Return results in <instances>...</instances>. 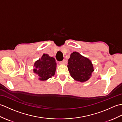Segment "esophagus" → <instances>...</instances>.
<instances>
[{"label": "esophagus", "instance_id": "34e87169", "mask_svg": "<svg viewBox=\"0 0 122 122\" xmlns=\"http://www.w3.org/2000/svg\"><path fill=\"white\" fill-rule=\"evenodd\" d=\"M67 63V61L66 60H63V61L60 62V64H66Z\"/></svg>", "mask_w": 122, "mask_h": 122}]
</instances>
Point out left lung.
<instances>
[{
  "label": "left lung",
  "instance_id": "obj_1",
  "mask_svg": "<svg viewBox=\"0 0 122 122\" xmlns=\"http://www.w3.org/2000/svg\"><path fill=\"white\" fill-rule=\"evenodd\" d=\"M67 66L72 78L80 82L89 80L94 70L91 61L76 51L71 54Z\"/></svg>",
  "mask_w": 122,
  "mask_h": 122
}]
</instances>
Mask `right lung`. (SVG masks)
<instances>
[{
	"label": "right lung",
	"instance_id": "right-lung-1",
	"mask_svg": "<svg viewBox=\"0 0 122 122\" xmlns=\"http://www.w3.org/2000/svg\"><path fill=\"white\" fill-rule=\"evenodd\" d=\"M33 73L38 76L40 81H46L54 76L56 68V60L48 54L44 53L33 66Z\"/></svg>",
	"mask_w": 122,
	"mask_h": 122
}]
</instances>
